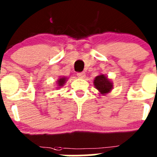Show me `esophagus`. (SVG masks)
<instances>
[{
    "instance_id": "1",
    "label": "esophagus",
    "mask_w": 157,
    "mask_h": 157,
    "mask_svg": "<svg viewBox=\"0 0 157 157\" xmlns=\"http://www.w3.org/2000/svg\"><path fill=\"white\" fill-rule=\"evenodd\" d=\"M77 75L79 78H84L86 74H85L84 72H80V73H77Z\"/></svg>"
}]
</instances>
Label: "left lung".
Wrapping results in <instances>:
<instances>
[{"label": "left lung", "instance_id": "1", "mask_svg": "<svg viewBox=\"0 0 157 157\" xmlns=\"http://www.w3.org/2000/svg\"><path fill=\"white\" fill-rule=\"evenodd\" d=\"M95 88L99 92V94L105 95L110 93L113 89V83L105 74H100L96 76L93 80Z\"/></svg>", "mask_w": 157, "mask_h": 157}]
</instances>
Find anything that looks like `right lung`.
<instances>
[{
    "instance_id": "add662e5",
    "label": "right lung",
    "mask_w": 157,
    "mask_h": 157,
    "mask_svg": "<svg viewBox=\"0 0 157 157\" xmlns=\"http://www.w3.org/2000/svg\"><path fill=\"white\" fill-rule=\"evenodd\" d=\"M67 80V77H60L57 80V89H59L62 86H64V83Z\"/></svg>"
}]
</instances>
